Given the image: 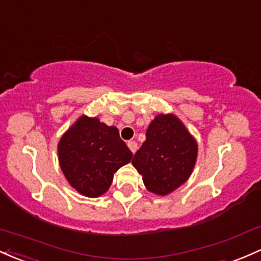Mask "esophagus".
Wrapping results in <instances>:
<instances>
[{"label":"esophagus","instance_id":"esophagus-1","mask_svg":"<svg viewBox=\"0 0 261 261\" xmlns=\"http://www.w3.org/2000/svg\"><path fill=\"white\" fill-rule=\"evenodd\" d=\"M127 147L130 148L131 152L135 153L136 150H137V144H136L135 141H128V142H127Z\"/></svg>","mask_w":261,"mask_h":261}]
</instances>
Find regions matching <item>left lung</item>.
I'll return each instance as SVG.
<instances>
[{
  "instance_id": "left-lung-1",
  "label": "left lung",
  "mask_w": 261,
  "mask_h": 261,
  "mask_svg": "<svg viewBox=\"0 0 261 261\" xmlns=\"http://www.w3.org/2000/svg\"><path fill=\"white\" fill-rule=\"evenodd\" d=\"M198 144L174 114H159L148 125L146 140L133 160L146 190L167 196L190 178Z\"/></svg>"
}]
</instances>
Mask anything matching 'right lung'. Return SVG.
<instances>
[{"label": "right lung", "mask_w": 261, "mask_h": 261, "mask_svg": "<svg viewBox=\"0 0 261 261\" xmlns=\"http://www.w3.org/2000/svg\"><path fill=\"white\" fill-rule=\"evenodd\" d=\"M133 159L115 126L82 115L58 142L62 172L71 187L89 198L107 193L114 173Z\"/></svg>", "instance_id": "add662e5"}]
</instances>
